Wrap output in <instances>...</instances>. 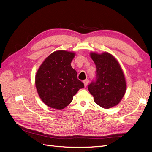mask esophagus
I'll return each instance as SVG.
<instances>
[{"label":"esophagus","instance_id":"obj_1","mask_svg":"<svg viewBox=\"0 0 152 152\" xmlns=\"http://www.w3.org/2000/svg\"><path fill=\"white\" fill-rule=\"evenodd\" d=\"M83 82H84V86L86 87V86H87V84H89V79H86V80H84L83 81Z\"/></svg>","mask_w":152,"mask_h":152}]
</instances>
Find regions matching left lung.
Here are the masks:
<instances>
[{"instance_id": "obj_1", "label": "left lung", "mask_w": 152, "mask_h": 152, "mask_svg": "<svg viewBox=\"0 0 152 152\" xmlns=\"http://www.w3.org/2000/svg\"><path fill=\"white\" fill-rule=\"evenodd\" d=\"M96 66V79L88 90L99 107L108 109L121 102L126 91V81L117 59L107 52L91 53Z\"/></svg>"}]
</instances>
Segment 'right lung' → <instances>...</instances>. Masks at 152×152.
Here are the masks:
<instances>
[{
  "mask_svg": "<svg viewBox=\"0 0 152 152\" xmlns=\"http://www.w3.org/2000/svg\"><path fill=\"white\" fill-rule=\"evenodd\" d=\"M75 56L73 52L56 50L45 59L37 72L36 89L48 107L63 109L72 102L77 91L84 87L71 66Z\"/></svg>",
  "mask_w": 152,
  "mask_h": 152,
  "instance_id": "obj_1",
  "label": "right lung"
}]
</instances>
